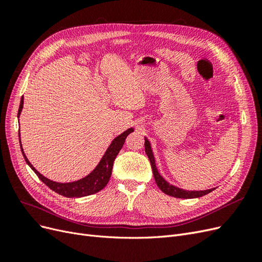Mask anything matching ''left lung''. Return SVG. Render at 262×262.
<instances>
[{
    "mask_svg": "<svg viewBox=\"0 0 262 262\" xmlns=\"http://www.w3.org/2000/svg\"><path fill=\"white\" fill-rule=\"evenodd\" d=\"M144 139H145V143H144L145 153L148 156L150 166H152L155 181H156L158 188H160L164 193L171 195V196H175V198H179V199H194V198H200L202 195L208 194L211 191H213L214 189H215V188H212V189H208V190H185V189H181V188H178L176 186L169 184V182L167 180H165V178L161 175L160 172H158L152 146H150V143L147 140V138H144Z\"/></svg>",
    "mask_w": 262,
    "mask_h": 262,
    "instance_id": "8db88e82",
    "label": "left lung"
}]
</instances>
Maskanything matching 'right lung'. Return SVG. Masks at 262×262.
Masks as SVG:
<instances>
[{
	"instance_id": "1",
	"label": "right lung",
	"mask_w": 262,
	"mask_h": 262,
	"mask_svg": "<svg viewBox=\"0 0 262 262\" xmlns=\"http://www.w3.org/2000/svg\"><path fill=\"white\" fill-rule=\"evenodd\" d=\"M23 107H24V97H21L20 99L17 118H19L20 116ZM133 131H134L133 128H129L128 130H125L121 134H119L118 137H116L113 140L112 143H110V145L108 146V148L106 149L104 156L101 157V160L99 161L96 167H95L89 175L85 176L84 178L76 181H72V182H57L41 175V173L30 164L25 153H24V149L20 143V133H19V143H20L21 153L24 155V158H25L26 163L28 164L29 167L35 171L38 178L40 179L45 185L48 186L51 190H53L54 192H57L61 195H64L67 198H82V196L96 193L106 187L110 176H112L115 158L118 155L119 150L122 148L126 137H128L129 134Z\"/></svg>"
}]
</instances>
